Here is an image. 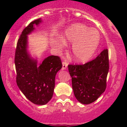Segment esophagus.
<instances>
[{
  "label": "esophagus",
  "mask_w": 127,
  "mask_h": 127,
  "mask_svg": "<svg viewBox=\"0 0 127 127\" xmlns=\"http://www.w3.org/2000/svg\"><path fill=\"white\" fill-rule=\"evenodd\" d=\"M62 64H63V67H62L63 70L66 69L67 67V63L66 62V61H63Z\"/></svg>",
  "instance_id": "34e87169"
}]
</instances>
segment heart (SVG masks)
<instances>
[{
	"mask_svg": "<svg viewBox=\"0 0 127 127\" xmlns=\"http://www.w3.org/2000/svg\"><path fill=\"white\" fill-rule=\"evenodd\" d=\"M64 35V38H58L53 43V46L60 52L66 46V41L72 43L71 50L73 58L80 63L90 60L100 42V34L97 29L80 23L69 27Z\"/></svg>",
	"mask_w": 127,
	"mask_h": 127,
	"instance_id": "1",
	"label": "heart"
}]
</instances>
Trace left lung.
Returning a JSON list of instances; mask_svg holds the SVG:
<instances>
[{"instance_id": "left-lung-1", "label": "left lung", "mask_w": 127, "mask_h": 127, "mask_svg": "<svg viewBox=\"0 0 127 127\" xmlns=\"http://www.w3.org/2000/svg\"><path fill=\"white\" fill-rule=\"evenodd\" d=\"M68 69L73 92L78 101L84 104L93 103L106 88L108 50H103L95 60L84 65H68Z\"/></svg>"}]
</instances>
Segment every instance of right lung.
I'll list each match as a JSON object with an SVG mask.
<instances>
[{"instance_id":"1","label":"right lung","mask_w":127,"mask_h":127,"mask_svg":"<svg viewBox=\"0 0 127 127\" xmlns=\"http://www.w3.org/2000/svg\"><path fill=\"white\" fill-rule=\"evenodd\" d=\"M42 22L39 18L24 28L18 40L15 56L17 85L30 101L38 105L46 104L52 99L56 74L62 67L60 58L54 55L46 58L37 66V60L28 52V35L34 31V26Z\"/></svg>"}]
</instances>
